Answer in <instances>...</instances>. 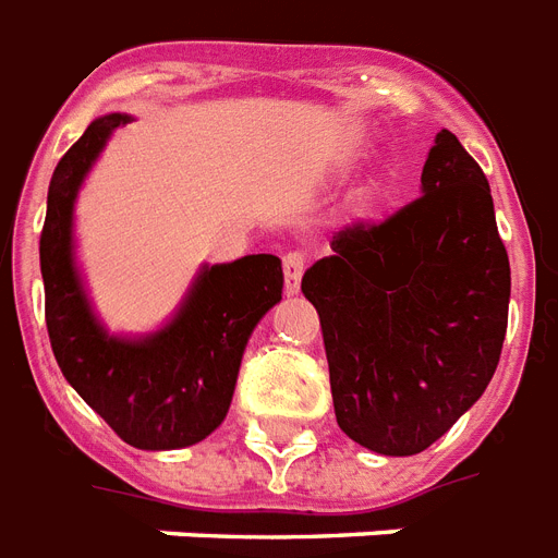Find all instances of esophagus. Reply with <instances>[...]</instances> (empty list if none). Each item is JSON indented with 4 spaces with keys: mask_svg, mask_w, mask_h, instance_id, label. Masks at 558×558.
<instances>
[{
    "mask_svg": "<svg viewBox=\"0 0 558 558\" xmlns=\"http://www.w3.org/2000/svg\"><path fill=\"white\" fill-rule=\"evenodd\" d=\"M307 267V256L302 251H291L282 256V270H284V291L296 293L300 291L302 274Z\"/></svg>",
    "mask_w": 558,
    "mask_h": 558,
    "instance_id": "esophagus-1",
    "label": "esophagus"
}]
</instances>
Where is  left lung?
<instances>
[{
    "mask_svg": "<svg viewBox=\"0 0 558 558\" xmlns=\"http://www.w3.org/2000/svg\"><path fill=\"white\" fill-rule=\"evenodd\" d=\"M423 195L351 221L302 276L323 325L333 414L360 447L417 456L484 395L510 307V258L484 169L449 129Z\"/></svg>",
    "mask_w": 558,
    "mask_h": 558,
    "instance_id": "obj_1",
    "label": "left lung"
}]
</instances>
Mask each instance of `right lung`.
<instances>
[{"label":"right lung","instance_id":"1","mask_svg":"<svg viewBox=\"0 0 558 558\" xmlns=\"http://www.w3.org/2000/svg\"><path fill=\"white\" fill-rule=\"evenodd\" d=\"M126 123V114L95 120L53 169L39 235L48 340L65 380L120 440L137 449L193 447L225 421L247 337L282 300V262L258 253L207 267L155 337L129 342L102 331L71 262V209L106 137Z\"/></svg>","mask_w":558,"mask_h":558}]
</instances>
